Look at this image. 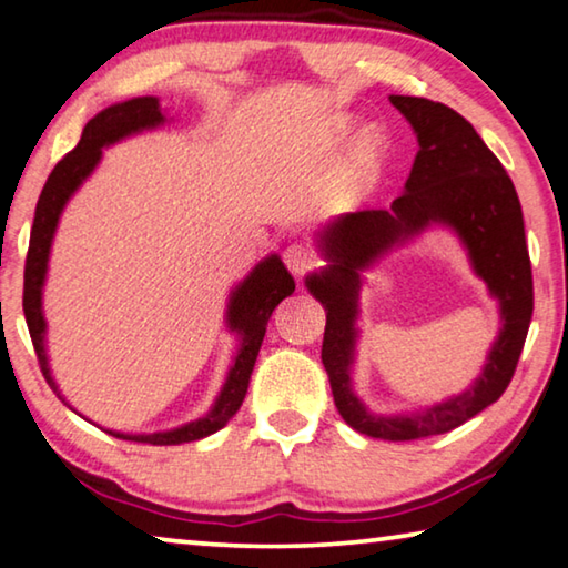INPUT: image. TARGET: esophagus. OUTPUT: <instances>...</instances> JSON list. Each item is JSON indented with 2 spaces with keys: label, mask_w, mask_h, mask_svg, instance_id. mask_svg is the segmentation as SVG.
<instances>
[{
  "label": "esophagus",
  "mask_w": 568,
  "mask_h": 568,
  "mask_svg": "<svg viewBox=\"0 0 568 568\" xmlns=\"http://www.w3.org/2000/svg\"><path fill=\"white\" fill-rule=\"evenodd\" d=\"M283 260H285L287 270L298 277L308 273V270L316 265V255H313V250H308L305 245H291L283 252Z\"/></svg>",
  "instance_id": "obj_1"
}]
</instances>
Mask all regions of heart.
I'll return each instance as SVG.
<instances>
[{"label":"heart","instance_id":"b5f03b06","mask_svg":"<svg viewBox=\"0 0 568 568\" xmlns=\"http://www.w3.org/2000/svg\"><path fill=\"white\" fill-rule=\"evenodd\" d=\"M351 125L354 121L346 119V115H341V119L333 121V129H331V136L333 139H341L346 136L351 131ZM386 154V139L379 129H366L358 133V139L354 143V151H351V161L344 171V176H341V184L344 186H354L356 182H362V179L372 171Z\"/></svg>","mask_w":568,"mask_h":568}]
</instances>
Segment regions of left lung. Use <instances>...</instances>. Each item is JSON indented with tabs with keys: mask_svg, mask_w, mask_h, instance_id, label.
Segmentation results:
<instances>
[{
	"mask_svg": "<svg viewBox=\"0 0 568 568\" xmlns=\"http://www.w3.org/2000/svg\"><path fill=\"white\" fill-rule=\"evenodd\" d=\"M389 101L409 121L419 143L404 194L389 210L348 212L331 220L318 232L328 265L305 277V287L326 308L321 358L338 414L362 435L404 443L460 427L500 399L516 374L534 316V275L516 186L478 131L453 108L427 98L389 95ZM432 223H443L462 237L474 268L501 305L504 328L470 390L427 410L386 418L368 413L349 386L361 273Z\"/></svg>",
	"mask_w": 568,
	"mask_h": 568,
	"instance_id": "left-lung-1",
	"label": "left lung"
}]
</instances>
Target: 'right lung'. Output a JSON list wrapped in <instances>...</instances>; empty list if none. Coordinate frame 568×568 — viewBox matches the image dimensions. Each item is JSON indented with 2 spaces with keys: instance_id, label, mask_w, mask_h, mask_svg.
Wrapping results in <instances>:
<instances>
[{
  "instance_id": "add662e5",
  "label": "right lung",
  "mask_w": 568,
  "mask_h": 568,
  "mask_svg": "<svg viewBox=\"0 0 568 568\" xmlns=\"http://www.w3.org/2000/svg\"><path fill=\"white\" fill-rule=\"evenodd\" d=\"M164 113H161L159 98L143 95V98H131V101L115 103L105 108L90 119L83 129V136H80L78 146L70 151L68 156L58 161V166L52 169V174L44 182V189L38 200V210H34V222L30 232V250H27V263H24V295H22V308L27 318V328H30L34 354H38L40 368L48 379L50 389L62 397L55 379L50 374L48 364V351H44V323L42 316V287H44V275H48V260H50V247L52 237H55L60 214L65 210L70 196H73L80 184L93 174L98 161L103 156V149L111 146V143L121 141L131 133H141L149 129H156V125L164 123ZM295 291L293 275L287 273L283 260L277 255L265 257L263 263H257L255 270L242 281L235 291L230 293L227 303V328L235 331L240 336V348L235 356V364L230 366L227 382H224L217 402L212 404V409L204 414V417L186 422V425L166 432H151V435H125V432H113L105 429L108 435L119 439H131V443H143V445H182V443H194V439H202L212 432L222 429L227 422L235 417L242 399H245L247 386H250V374L257 362V351L263 346L267 321L273 316L275 305L283 298H287ZM68 404V402H65ZM70 407V404H68Z\"/></svg>"
}]
</instances>
